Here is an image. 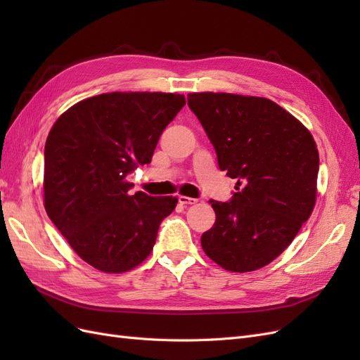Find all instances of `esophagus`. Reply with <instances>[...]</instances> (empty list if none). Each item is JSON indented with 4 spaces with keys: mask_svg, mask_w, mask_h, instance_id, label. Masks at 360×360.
Wrapping results in <instances>:
<instances>
[{
    "mask_svg": "<svg viewBox=\"0 0 360 360\" xmlns=\"http://www.w3.org/2000/svg\"><path fill=\"white\" fill-rule=\"evenodd\" d=\"M179 202L181 205H192V204H197L198 200L197 198H191V197H184V195H180Z\"/></svg>",
    "mask_w": 360,
    "mask_h": 360,
    "instance_id": "obj_1",
    "label": "esophagus"
}]
</instances>
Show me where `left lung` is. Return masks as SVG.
<instances>
[{
    "label": "left lung",
    "mask_w": 360,
    "mask_h": 360,
    "mask_svg": "<svg viewBox=\"0 0 360 360\" xmlns=\"http://www.w3.org/2000/svg\"><path fill=\"white\" fill-rule=\"evenodd\" d=\"M188 105L221 171L237 180L230 201L210 200L216 222L201 236L204 252L238 274L264 267L284 252L314 210L317 144L297 118L264 97L191 93Z\"/></svg>",
    "instance_id": "left-lung-1"
}]
</instances>
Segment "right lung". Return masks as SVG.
<instances>
[{
    "label": "right lung",
    "mask_w": 360,
    "mask_h": 360,
    "mask_svg": "<svg viewBox=\"0 0 360 360\" xmlns=\"http://www.w3.org/2000/svg\"><path fill=\"white\" fill-rule=\"evenodd\" d=\"M186 103L172 93H103L53 123L45 144V209L85 263L123 274L150 255L177 198L130 195L126 177L151 162L159 136Z\"/></svg>",
    "instance_id": "add662e5"
}]
</instances>
